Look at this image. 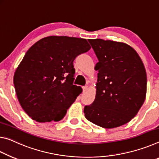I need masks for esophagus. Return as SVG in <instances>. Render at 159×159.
I'll use <instances>...</instances> for the list:
<instances>
[{
	"label": "esophagus",
	"instance_id": "34e87169",
	"mask_svg": "<svg viewBox=\"0 0 159 159\" xmlns=\"http://www.w3.org/2000/svg\"><path fill=\"white\" fill-rule=\"evenodd\" d=\"M82 89H83V91L85 92V91H87L88 89V86H84V87H82Z\"/></svg>",
	"mask_w": 159,
	"mask_h": 159
}]
</instances>
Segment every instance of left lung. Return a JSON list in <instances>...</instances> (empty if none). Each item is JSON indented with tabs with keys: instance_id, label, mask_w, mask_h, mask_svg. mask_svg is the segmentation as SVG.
I'll return each mask as SVG.
<instances>
[{
	"instance_id": "1",
	"label": "left lung",
	"mask_w": 159,
	"mask_h": 159,
	"mask_svg": "<svg viewBox=\"0 0 159 159\" xmlns=\"http://www.w3.org/2000/svg\"><path fill=\"white\" fill-rule=\"evenodd\" d=\"M98 62L97 93L85 106V118L103 128L126 124L137 115L147 93V73L138 53L127 43L89 39Z\"/></svg>"
}]
</instances>
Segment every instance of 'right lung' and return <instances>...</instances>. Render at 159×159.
<instances>
[{
	"mask_svg": "<svg viewBox=\"0 0 159 159\" xmlns=\"http://www.w3.org/2000/svg\"><path fill=\"white\" fill-rule=\"evenodd\" d=\"M91 46L87 39L51 36L35 43L15 70L18 101L28 116L39 123L60 121L82 92L73 84V61Z\"/></svg>",
	"mask_w": 159,
	"mask_h": 159,
	"instance_id": "add662e5",
	"label": "right lung"
}]
</instances>
